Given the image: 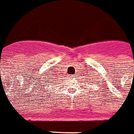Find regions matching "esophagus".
Masks as SVG:
<instances>
[{"label":"esophagus","mask_w":134,"mask_h":134,"mask_svg":"<svg viewBox=\"0 0 134 134\" xmlns=\"http://www.w3.org/2000/svg\"><path fill=\"white\" fill-rule=\"evenodd\" d=\"M73 76H74V75H71V77H73Z\"/></svg>","instance_id":"34e87169"}]
</instances>
